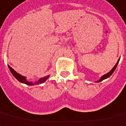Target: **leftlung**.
<instances>
[{
    "label": "left lung",
    "mask_w": 126,
    "mask_h": 126,
    "mask_svg": "<svg viewBox=\"0 0 126 126\" xmlns=\"http://www.w3.org/2000/svg\"><path fill=\"white\" fill-rule=\"evenodd\" d=\"M119 60H118L117 63H116V64L115 66H114V68H112V69H111V70H110V71H109V73H107V74H105V75H103V76H102V77H101V78H100V79H99V80H97V82H101V81H102V80H104V79H107V78H108V77H110V75H112V73H113V72H114V70H115L116 68V66H117L118 64V62H119Z\"/></svg>",
    "instance_id": "1"
}]
</instances>
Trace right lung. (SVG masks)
<instances>
[{"mask_svg": "<svg viewBox=\"0 0 126 126\" xmlns=\"http://www.w3.org/2000/svg\"><path fill=\"white\" fill-rule=\"evenodd\" d=\"M8 68H9V69H10V70L11 72H12V74H13V75H14V77H16V79H17V80H19V82H22V83H25V84H27V85H34V84H42V83H43V82H45V81H46V80H47V79H48L49 77V75H48V76H47V77H43V78L40 79V80H38V81H37V82H29V81H27V80H26V78H25V77H23V76H22V75H21L20 74H19V73H17L16 71H14V69H12L10 66H8Z\"/></svg>", "mask_w": 126, "mask_h": 126, "instance_id": "1", "label": "right lung"}]
</instances>
